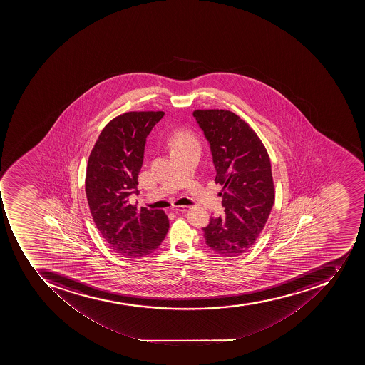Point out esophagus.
Returning <instances> with one entry per match:
<instances>
[{
    "label": "esophagus",
    "instance_id": "obj_1",
    "mask_svg": "<svg viewBox=\"0 0 365 365\" xmlns=\"http://www.w3.org/2000/svg\"><path fill=\"white\" fill-rule=\"evenodd\" d=\"M173 210L175 212H186L190 210V207L188 205H180V207H173Z\"/></svg>",
    "mask_w": 365,
    "mask_h": 365
}]
</instances>
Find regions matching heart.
Here are the masks:
<instances>
[{
    "instance_id": "1",
    "label": "heart",
    "mask_w": 365,
    "mask_h": 365,
    "mask_svg": "<svg viewBox=\"0 0 365 365\" xmlns=\"http://www.w3.org/2000/svg\"><path fill=\"white\" fill-rule=\"evenodd\" d=\"M194 145L196 146L195 139L190 133H186V131H179V133H175L173 135V141H171L173 150L182 148V147L194 146Z\"/></svg>"
}]
</instances>
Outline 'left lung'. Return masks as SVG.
I'll return each instance as SVG.
<instances>
[{"mask_svg": "<svg viewBox=\"0 0 365 365\" xmlns=\"http://www.w3.org/2000/svg\"><path fill=\"white\" fill-rule=\"evenodd\" d=\"M207 140L225 215L202 228L205 243L224 257H238L256 243L273 207L274 182L267 150L240 116L222 109L192 113Z\"/></svg>", "mask_w": 365, "mask_h": 365, "instance_id": "1", "label": "left lung"}]
</instances>
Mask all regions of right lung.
I'll return each mask as SVG.
<instances>
[{
    "mask_svg": "<svg viewBox=\"0 0 365 365\" xmlns=\"http://www.w3.org/2000/svg\"><path fill=\"white\" fill-rule=\"evenodd\" d=\"M163 112H129L110 120L96 141L86 167V192L92 218L103 240L124 258L158 249L169 230L162 210L130 204L138 194L146 139Z\"/></svg>",
    "mask_w": 365,
    "mask_h": 365,
    "instance_id": "add662e5",
    "label": "right lung"
}]
</instances>
